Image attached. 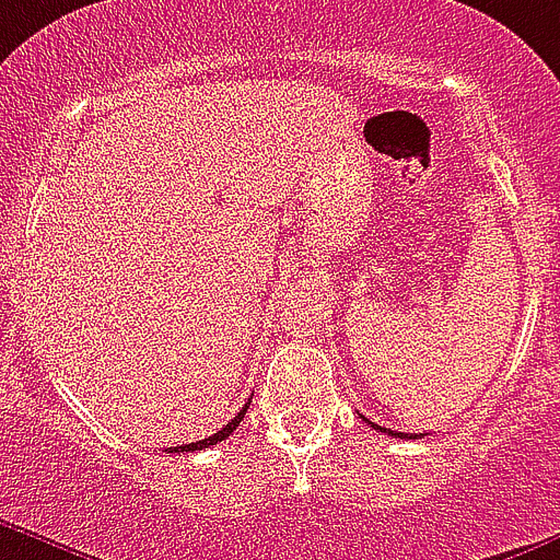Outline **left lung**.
Wrapping results in <instances>:
<instances>
[{"instance_id": "1", "label": "left lung", "mask_w": 560, "mask_h": 560, "mask_svg": "<svg viewBox=\"0 0 560 560\" xmlns=\"http://www.w3.org/2000/svg\"><path fill=\"white\" fill-rule=\"evenodd\" d=\"M362 418H365V416H362ZM365 421H368V418H365ZM368 424L374 427V430L385 432V435H393V438H412V441H416V438H421V432H396V430H387V427L374 424V421H368Z\"/></svg>"}]
</instances>
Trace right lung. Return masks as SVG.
I'll list each match as a JSON object with an SVG mask.
<instances>
[{
  "label": "right lung",
  "mask_w": 560,
  "mask_h": 560,
  "mask_svg": "<svg viewBox=\"0 0 560 560\" xmlns=\"http://www.w3.org/2000/svg\"><path fill=\"white\" fill-rule=\"evenodd\" d=\"M250 405V401H248ZM248 405L243 407V410L236 412L234 418H231L229 424L223 427V430L220 432H214V435H209V438H203V441H195V443H184V446H170V450H164V452H198V450H209V446H214V443H220V441H225V438L231 435V432L236 430V427H240V421H243L245 418V412H248Z\"/></svg>",
  "instance_id": "right-lung-1"
}]
</instances>
